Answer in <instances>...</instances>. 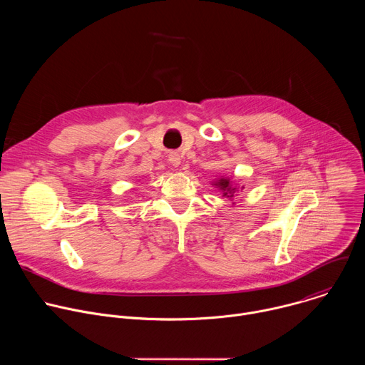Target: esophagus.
<instances>
[{
    "instance_id": "1",
    "label": "esophagus",
    "mask_w": 365,
    "mask_h": 365,
    "mask_svg": "<svg viewBox=\"0 0 365 365\" xmlns=\"http://www.w3.org/2000/svg\"><path fill=\"white\" fill-rule=\"evenodd\" d=\"M169 162L172 163V166L178 168V166L180 165V155H179V153H176V151L170 153V154H169Z\"/></svg>"
}]
</instances>
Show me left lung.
<instances>
[{"label": "left lung", "mask_w": 365, "mask_h": 365, "mask_svg": "<svg viewBox=\"0 0 365 365\" xmlns=\"http://www.w3.org/2000/svg\"><path fill=\"white\" fill-rule=\"evenodd\" d=\"M215 186L222 192V196L228 197L230 200H232V197L237 196V192H238L237 183H234L230 178H220L215 182ZM241 189H244V186Z\"/></svg>", "instance_id": "left-lung-1"}]
</instances>
